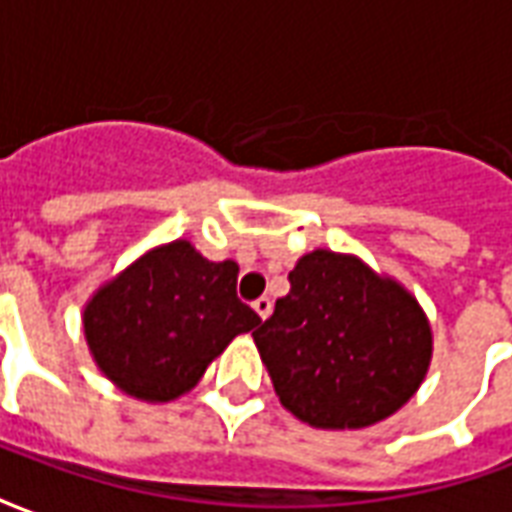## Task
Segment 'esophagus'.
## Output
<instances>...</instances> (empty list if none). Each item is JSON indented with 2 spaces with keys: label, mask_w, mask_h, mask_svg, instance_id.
<instances>
[{
  "label": "esophagus",
  "mask_w": 512,
  "mask_h": 512,
  "mask_svg": "<svg viewBox=\"0 0 512 512\" xmlns=\"http://www.w3.org/2000/svg\"><path fill=\"white\" fill-rule=\"evenodd\" d=\"M252 307H255V312L260 315V321H266L268 315H271V299H266V296H263V299H257Z\"/></svg>",
  "instance_id": "esophagus-1"
}]
</instances>
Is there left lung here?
<instances>
[{"label":"left lung","instance_id":"obj_1","mask_svg":"<svg viewBox=\"0 0 512 512\" xmlns=\"http://www.w3.org/2000/svg\"><path fill=\"white\" fill-rule=\"evenodd\" d=\"M255 337L279 403L323 430L370 428L417 395L433 356L425 310L362 257L315 249Z\"/></svg>","mask_w":512,"mask_h":512}]
</instances>
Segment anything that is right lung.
<instances>
[{
  "label": "right lung",
  "mask_w": 512,
  "mask_h": 512,
  "mask_svg": "<svg viewBox=\"0 0 512 512\" xmlns=\"http://www.w3.org/2000/svg\"><path fill=\"white\" fill-rule=\"evenodd\" d=\"M235 282L238 263H211L186 238L147 249L84 304L95 367L136 400H178L238 334L260 323L235 296Z\"/></svg>",
  "instance_id": "obj_1"
}]
</instances>
